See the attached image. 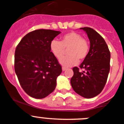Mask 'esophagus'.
Here are the masks:
<instances>
[{"mask_svg":"<svg viewBox=\"0 0 124 124\" xmlns=\"http://www.w3.org/2000/svg\"><path fill=\"white\" fill-rule=\"evenodd\" d=\"M66 70H67V69H66L65 67H62V71H65Z\"/></svg>","mask_w":124,"mask_h":124,"instance_id":"obj_1","label":"esophagus"}]
</instances>
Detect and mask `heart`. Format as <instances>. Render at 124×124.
I'll list each match as a JSON object with an SVG mask.
<instances>
[{"label": "heart", "instance_id": "obj_1", "mask_svg": "<svg viewBox=\"0 0 124 124\" xmlns=\"http://www.w3.org/2000/svg\"><path fill=\"white\" fill-rule=\"evenodd\" d=\"M67 48L69 55L60 60L61 64L66 67L76 65L78 60L84 59L89 53V46L87 41L83 39L81 35L75 32L63 35L61 41L55 39L51 41V51L56 58L61 59Z\"/></svg>", "mask_w": 124, "mask_h": 124}]
</instances>
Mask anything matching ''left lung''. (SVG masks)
Here are the masks:
<instances>
[{
	"instance_id": "8db88e82",
	"label": "left lung",
	"mask_w": 124,
	"mask_h": 124,
	"mask_svg": "<svg viewBox=\"0 0 124 124\" xmlns=\"http://www.w3.org/2000/svg\"><path fill=\"white\" fill-rule=\"evenodd\" d=\"M90 41V49L79 68L73 69L70 83L75 92L86 99L98 95L102 91L110 69L111 54L103 38L90 27H82Z\"/></svg>"
}]
</instances>
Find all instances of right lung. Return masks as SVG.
<instances>
[{"instance_id":"obj_1","label":"right lung","mask_w":124,"mask_h":124,"mask_svg":"<svg viewBox=\"0 0 124 124\" xmlns=\"http://www.w3.org/2000/svg\"><path fill=\"white\" fill-rule=\"evenodd\" d=\"M60 31L35 30L25 35L17 46L15 71L25 93L43 99L54 91L62 68L51 52V41Z\"/></svg>"}]
</instances>
